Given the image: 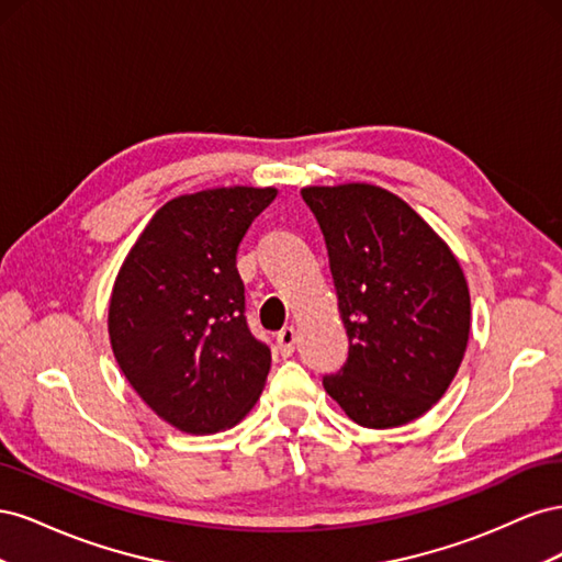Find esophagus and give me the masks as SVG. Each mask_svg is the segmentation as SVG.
I'll return each instance as SVG.
<instances>
[{
	"instance_id": "34e87169",
	"label": "esophagus",
	"mask_w": 562,
	"mask_h": 562,
	"mask_svg": "<svg viewBox=\"0 0 562 562\" xmlns=\"http://www.w3.org/2000/svg\"><path fill=\"white\" fill-rule=\"evenodd\" d=\"M295 342H297V333H295L293 326H285V328L279 330L277 345H279L281 356H291L295 351Z\"/></svg>"
}]
</instances>
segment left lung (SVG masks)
Returning a JSON list of instances; mask_svg holds the SVG:
<instances>
[{
  "label": "left lung",
  "instance_id": "8db88e82",
  "mask_svg": "<svg viewBox=\"0 0 562 562\" xmlns=\"http://www.w3.org/2000/svg\"><path fill=\"white\" fill-rule=\"evenodd\" d=\"M326 239L347 363L323 386L356 424L391 429L422 417L462 366L471 297L450 246L368 182L304 187Z\"/></svg>",
  "mask_w": 562,
  "mask_h": 562
}]
</instances>
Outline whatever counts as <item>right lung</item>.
Masks as SVG:
<instances>
[{"instance_id":"obj_1","label":"right lung","mask_w":562,"mask_h":562,"mask_svg":"<svg viewBox=\"0 0 562 562\" xmlns=\"http://www.w3.org/2000/svg\"><path fill=\"white\" fill-rule=\"evenodd\" d=\"M274 187H215L151 215L114 279L108 330L124 378L184 434L239 424L260 398L269 347L248 330L236 250Z\"/></svg>"}]
</instances>
